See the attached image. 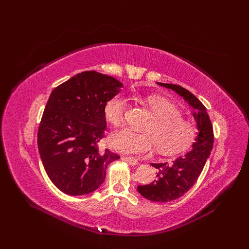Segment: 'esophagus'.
<instances>
[{"label":"esophagus","mask_w":249,"mask_h":249,"mask_svg":"<svg viewBox=\"0 0 249 249\" xmlns=\"http://www.w3.org/2000/svg\"><path fill=\"white\" fill-rule=\"evenodd\" d=\"M124 159H125V161L127 163H129L130 165H132V166H135V165L138 164V160L135 159V158H133V157H125Z\"/></svg>","instance_id":"obj_1"}]
</instances>
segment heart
I'll list each match as a JSON object with an SVG mask.
<instances>
[{
  "mask_svg": "<svg viewBox=\"0 0 249 249\" xmlns=\"http://www.w3.org/2000/svg\"><path fill=\"white\" fill-rule=\"evenodd\" d=\"M145 106L152 120L145 125L143 134L127 127L116 130L109 137V144L122 154H142L153 148L164 156H177L189 149L196 139V127L182 117V111L176 104L158 94L147 95ZM126 99L117 94L106 103L104 115L112 125H120L126 110Z\"/></svg>",
  "mask_w": 249,
  "mask_h": 249,
  "instance_id": "heart-1",
  "label": "heart"
}]
</instances>
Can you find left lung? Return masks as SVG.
I'll return each instance as SVG.
<instances>
[{
    "mask_svg": "<svg viewBox=\"0 0 249 249\" xmlns=\"http://www.w3.org/2000/svg\"><path fill=\"white\" fill-rule=\"evenodd\" d=\"M157 84L172 89L196 111L193 112V117L199 131L189 153L172 162L152 163L158 169L157 178L148 185L137 187L143 197L153 201L166 202L182 196L196 182L212 150L214 134L206 107L189 90L175 84Z\"/></svg>",
    "mask_w": 249,
    "mask_h": 249,
    "instance_id": "obj_1",
    "label": "left lung"
}]
</instances>
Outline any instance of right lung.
Returning a JSON list of instances; mask_svg holds the SVG:
<instances>
[{
    "instance_id": "right-lung-1",
    "label": "right lung",
    "mask_w": 249,
    "mask_h": 249,
    "mask_svg": "<svg viewBox=\"0 0 249 249\" xmlns=\"http://www.w3.org/2000/svg\"><path fill=\"white\" fill-rule=\"evenodd\" d=\"M123 84L115 78L83 71L53 90L37 134L43 167L59 190L69 195L93 192L119 159L97 143L105 136L104 108Z\"/></svg>"
}]
</instances>
